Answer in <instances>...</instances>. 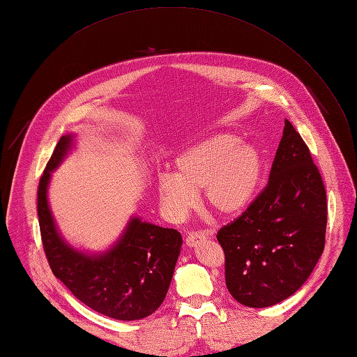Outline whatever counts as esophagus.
<instances>
[{
    "label": "esophagus",
    "mask_w": 357,
    "mask_h": 357,
    "mask_svg": "<svg viewBox=\"0 0 357 357\" xmlns=\"http://www.w3.org/2000/svg\"><path fill=\"white\" fill-rule=\"evenodd\" d=\"M211 234H213V231H194V233L188 234V237H186V245L194 248V246L198 245L201 240H205Z\"/></svg>",
    "instance_id": "esophagus-1"
}]
</instances>
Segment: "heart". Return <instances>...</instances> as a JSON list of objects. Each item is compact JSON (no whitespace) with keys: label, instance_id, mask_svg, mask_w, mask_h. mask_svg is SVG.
Listing matches in <instances>:
<instances>
[{"label":"heart","instance_id":"heart-1","mask_svg":"<svg viewBox=\"0 0 357 357\" xmlns=\"http://www.w3.org/2000/svg\"><path fill=\"white\" fill-rule=\"evenodd\" d=\"M261 169L264 160L255 146L240 143L237 136L217 133L182 150L174 160V174L158 178V195L174 220H183L197 207L202 188L211 208L234 215L253 199Z\"/></svg>","mask_w":357,"mask_h":357}]
</instances>
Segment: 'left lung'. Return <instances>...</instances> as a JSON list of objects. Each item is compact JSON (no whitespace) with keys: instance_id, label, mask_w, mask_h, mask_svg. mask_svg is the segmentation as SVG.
Returning a JSON list of instances; mask_svg holds the SVG:
<instances>
[{"instance_id":"left-lung-1","label":"left lung","mask_w":357,"mask_h":357,"mask_svg":"<svg viewBox=\"0 0 357 357\" xmlns=\"http://www.w3.org/2000/svg\"><path fill=\"white\" fill-rule=\"evenodd\" d=\"M326 227L323 178L308 146L285 120L265 190L217 233L231 296L252 308L289 298L304 285L323 255Z\"/></svg>"}]
</instances>
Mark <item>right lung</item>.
<instances>
[{"instance_id":"1","label":"right lung","mask_w":357,"mask_h":357,"mask_svg":"<svg viewBox=\"0 0 357 357\" xmlns=\"http://www.w3.org/2000/svg\"><path fill=\"white\" fill-rule=\"evenodd\" d=\"M72 146L73 135L61 137L37 190V214L49 266L89 308L114 320H140L163 303L182 246L181 233L131 217L107 252L89 255L73 249L56 229L47 202L52 172Z\"/></svg>"}]
</instances>
